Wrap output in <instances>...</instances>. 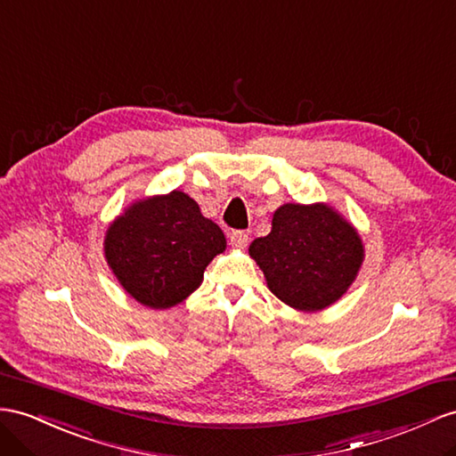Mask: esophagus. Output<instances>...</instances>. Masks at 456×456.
Masks as SVG:
<instances>
[{
    "mask_svg": "<svg viewBox=\"0 0 456 456\" xmlns=\"http://www.w3.org/2000/svg\"><path fill=\"white\" fill-rule=\"evenodd\" d=\"M248 232L247 231H232L231 232V244L232 247H247Z\"/></svg>",
    "mask_w": 456,
    "mask_h": 456,
    "instance_id": "1",
    "label": "esophagus"
}]
</instances>
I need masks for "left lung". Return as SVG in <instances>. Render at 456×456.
Segmentation results:
<instances>
[{
	"label": "left lung",
	"mask_w": 456,
	"mask_h": 456,
	"mask_svg": "<svg viewBox=\"0 0 456 456\" xmlns=\"http://www.w3.org/2000/svg\"><path fill=\"white\" fill-rule=\"evenodd\" d=\"M250 256L272 293L290 308L318 312L339 300L364 262L356 229L328 204H283L272 232L256 239Z\"/></svg>",
	"instance_id": "obj_1"
}]
</instances>
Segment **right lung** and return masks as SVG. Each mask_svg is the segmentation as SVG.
Here are the masks:
<instances>
[{
  "instance_id": "right-lung-1",
  "label": "right lung",
  "mask_w": 456,
  "mask_h": 456,
  "mask_svg": "<svg viewBox=\"0 0 456 456\" xmlns=\"http://www.w3.org/2000/svg\"><path fill=\"white\" fill-rule=\"evenodd\" d=\"M227 247L224 231L189 194L136 200L108 227L103 252L121 287L148 308H171L200 287L204 270Z\"/></svg>"
}]
</instances>
